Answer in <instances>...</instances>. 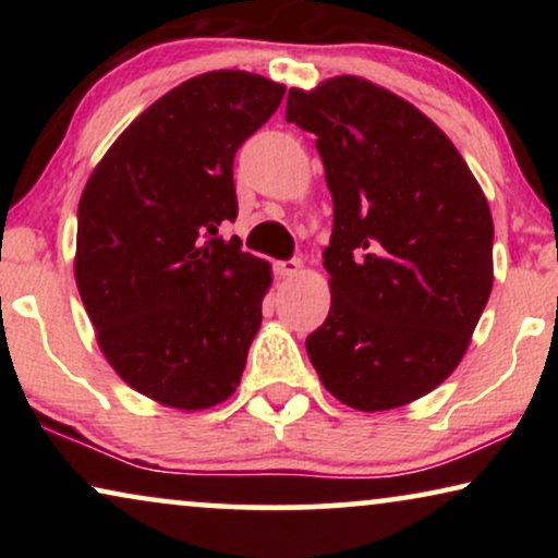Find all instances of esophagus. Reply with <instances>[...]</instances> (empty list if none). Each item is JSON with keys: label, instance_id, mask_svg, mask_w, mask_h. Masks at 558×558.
<instances>
[{"label": "esophagus", "instance_id": "obj_1", "mask_svg": "<svg viewBox=\"0 0 558 558\" xmlns=\"http://www.w3.org/2000/svg\"><path fill=\"white\" fill-rule=\"evenodd\" d=\"M274 271H277L279 277H296V274L302 271V262H300V258H289V262H277V264H274Z\"/></svg>", "mask_w": 558, "mask_h": 558}]
</instances>
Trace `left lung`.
<instances>
[{
  "label": "left lung",
  "instance_id": "obj_1",
  "mask_svg": "<svg viewBox=\"0 0 558 558\" xmlns=\"http://www.w3.org/2000/svg\"><path fill=\"white\" fill-rule=\"evenodd\" d=\"M287 121L317 136L332 195L310 361L350 409L407 407L452 376L490 300V205L449 136L376 83L289 88Z\"/></svg>",
  "mask_w": 558,
  "mask_h": 558
}]
</instances>
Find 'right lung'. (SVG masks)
<instances>
[{
  "mask_svg": "<svg viewBox=\"0 0 558 558\" xmlns=\"http://www.w3.org/2000/svg\"><path fill=\"white\" fill-rule=\"evenodd\" d=\"M284 90L246 71L195 75L142 111L83 187V307L119 378L162 407H218L246 368L271 264L218 226L239 213L235 151Z\"/></svg>",
  "mask_w": 558,
  "mask_h": 558,
  "instance_id": "obj_1",
  "label": "right lung"
}]
</instances>
